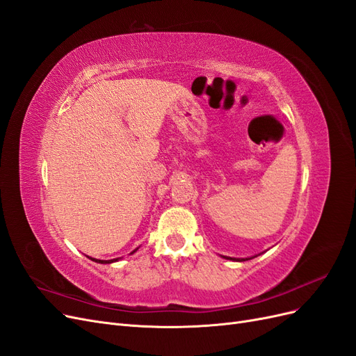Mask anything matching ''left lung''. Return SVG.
Segmentation results:
<instances>
[{"instance_id": "obj_1", "label": "left lung", "mask_w": 356, "mask_h": 356, "mask_svg": "<svg viewBox=\"0 0 356 356\" xmlns=\"http://www.w3.org/2000/svg\"><path fill=\"white\" fill-rule=\"evenodd\" d=\"M222 257H225V259H231V261L243 262V261H249V259H252V257H256V256H252V257H241V259H238V257H228V256H222Z\"/></svg>"}]
</instances>
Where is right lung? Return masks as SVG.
<instances>
[{
  "mask_svg": "<svg viewBox=\"0 0 356 356\" xmlns=\"http://www.w3.org/2000/svg\"><path fill=\"white\" fill-rule=\"evenodd\" d=\"M138 250V248L134 250V252H137ZM134 252H131V254L134 253ZM90 257V256H88ZM91 261H94V262H97V264H112V262H116V261H119V257H116V259H108V261H102V259H94V257H90Z\"/></svg>",
  "mask_w": 356,
  "mask_h": 356,
  "instance_id": "add662e5",
  "label": "right lung"
}]
</instances>
